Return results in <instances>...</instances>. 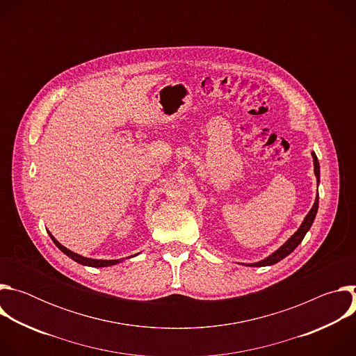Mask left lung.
<instances>
[{"instance_id":"8db88e82","label":"left lung","mask_w":356,"mask_h":356,"mask_svg":"<svg viewBox=\"0 0 356 356\" xmlns=\"http://www.w3.org/2000/svg\"><path fill=\"white\" fill-rule=\"evenodd\" d=\"M312 156H313V163H314V175L317 177V184L320 183V163H318V159H317V155L314 154V152H312ZM317 211H318V190H317V197H316V201L312 207V210L309 211V214L304 217L301 225L298 227V229L279 248L276 249L273 253H270V255L259 262H255V264H243L245 266H253V268H261V266H270V265H275L277 262H280L282 259H284L287 255H290V253L298 246V243L304 239V236H306V234L309 232V229L312 228L313 222H314V218L317 216Z\"/></svg>"}]
</instances>
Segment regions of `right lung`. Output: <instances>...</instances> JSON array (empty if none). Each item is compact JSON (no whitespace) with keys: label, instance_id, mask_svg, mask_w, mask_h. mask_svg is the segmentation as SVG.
Masks as SVG:
<instances>
[{"label":"right lung","instance_id":"1","mask_svg":"<svg viewBox=\"0 0 356 356\" xmlns=\"http://www.w3.org/2000/svg\"><path fill=\"white\" fill-rule=\"evenodd\" d=\"M49 232V231H47ZM49 235H50V238H52V241L55 242V245L65 253V255H67L69 258H72L74 262H77V264H80V265H84V266H91V268H106V266H113V265H117V264H120V262H122L124 259H113V261H104V259H91V258H84V257H81V255H79V253H76V252H73V250H70V249H67L66 246H63L60 242H58L56 241V238L49 232ZM138 255V253H136ZM136 255H132V257H128V258H134V257H136Z\"/></svg>","mask_w":356,"mask_h":356}]
</instances>
